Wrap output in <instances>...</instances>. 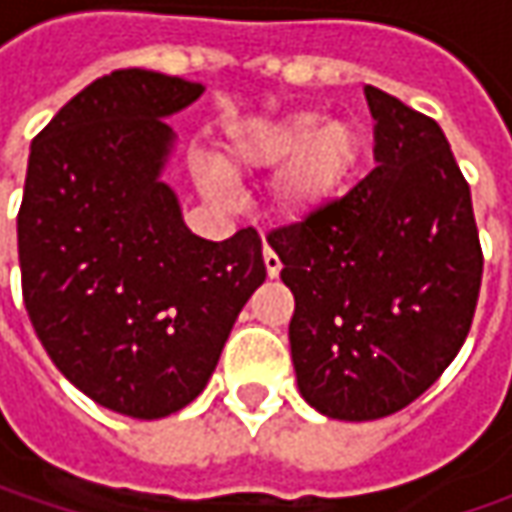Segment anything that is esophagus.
Returning a JSON list of instances; mask_svg holds the SVG:
<instances>
[{"instance_id": "obj_1", "label": "esophagus", "mask_w": 512, "mask_h": 512, "mask_svg": "<svg viewBox=\"0 0 512 512\" xmlns=\"http://www.w3.org/2000/svg\"><path fill=\"white\" fill-rule=\"evenodd\" d=\"M262 259H265V270L270 279H276L279 276V270H282V262H279V256L270 250V247H265V253H262Z\"/></svg>"}]
</instances>
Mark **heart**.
I'll return each instance as SVG.
<instances>
[{"label": "heart", "instance_id": "b5f03b06", "mask_svg": "<svg viewBox=\"0 0 512 512\" xmlns=\"http://www.w3.org/2000/svg\"><path fill=\"white\" fill-rule=\"evenodd\" d=\"M362 159V130L350 119H327L316 113H290L273 122L236 130L219 156L227 179L256 170L279 168L270 187L273 210L287 222H305L322 213L347 185ZM199 185L210 199H225V179L213 168L199 170Z\"/></svg>", "mask_w": 512, "mask_h": 512}]
</instances>
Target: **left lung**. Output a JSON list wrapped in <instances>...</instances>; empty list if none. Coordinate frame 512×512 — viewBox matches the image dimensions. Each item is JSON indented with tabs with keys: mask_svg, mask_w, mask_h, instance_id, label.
Masks as SVG:
<instances>
[{
	"mask_svg": "<svg viewBox=\"0 0 512 512\" xmlns=\"http://www.w3.org/2000/svg\"><path fill=\"white\" fill-rule=\"evenodd\" d=\"M376 168L305 222L267 233L296 310L299 393L342 422L384 419L456 359L482 287L470 185L442 128L364 88Z\"/></svg>",
	"mask_w": 512,
	"mask_h": 512,
	"instance_id": "left-lung-1",
	"label": "left lung"
}]
</instances>
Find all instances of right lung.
Here are the masks:
<instances>
[{
    "mask_svg": "<svg viewBox=\"0 0 512 512\" xmlns=\"http://www.w3.org/2000/svg\"><path fill=\"white\" fill-rule=\"evenodd\" d=\"M202 90L113 70L30 145L16 219L30 325L70 384L133 419L170 416L205 390L267 276L253 227L207 242L159 179L173 148L165 116Z\"/></svg>",
    "mask_w": 512,
    "mask_h": 512,
    "instance_id": "right-lung-1",
    "label": "right lung"
}]
</instances>
